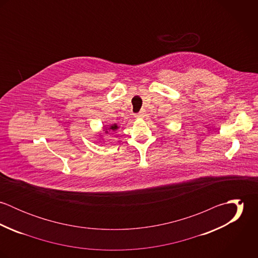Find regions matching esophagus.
<instances>
[{"label":"esophagus","mask_w":258,"mask_h":258,"mask_svg":"<svg viewBox=\"0 0 258 258\" xmlns=\"http://www.w3.org/2000/svg\"><path fill=\"white\" fill-rule=\"evenodd\" d=\"M145 116V111L141 110L135 114V118H143Z\"/></svg>","instance_id":"obj_1"}]
</instances>
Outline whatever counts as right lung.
Returning <instances> with one entry per match:
<instances>
[{"label":"right lung","instance_id":"right-lung-1","mask_svg":"<svg viewBox=\"0 0 258 258\" xmlns=\"http://www.w3.org/2000/svg\"><path fill=\"white\" fill-rule=\"evenodd\" d=\"M118 128V126L116 125V124H114V125H112L110 128H108V130H116ZM105 133H108V131H107V129H106V132Z\"/></svg>","mask_w":258,"mask_h":258}]
</instances>
